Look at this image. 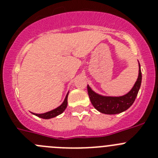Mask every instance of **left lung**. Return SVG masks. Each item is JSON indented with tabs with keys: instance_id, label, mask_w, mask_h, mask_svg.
Returning a JSON list of instances; mask_svg holds the SVG:
<instances>
[{
	"instance_id": "1",
	"label": "left lung",
	"mask_w": 158,
	"mask_h": 158,
	"mask_svg": "<svg viewBox=\"0 0 158 158\" xmlns=\"http://www.w3.org/2000/svg\"><path fill=\"white\" fill-rule=\"evenodd\" d=\"M139 77L131 91L121 96H106L95 93L89 85L88 93L92 104L97 111L107 115H115L126 111L135 102L142 83V72L139 64Z\"/></svg>"
}]
</instances>
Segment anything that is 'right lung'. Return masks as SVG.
I'll use <instances>...</instances> for the list:
<instances>
[{
    "label": "right lung",
    "mask_w": 158,
    "mask_h": 158,
    "mask_svg": "<svg viewBox=\"0 0 158 158\" xmlns=\"http://www.w3.org/2000/svg\"><path fill=\"white\" fill-rule=\"evenodd\" d=\"M68 94H69V93H67L66 96H65V100H64L63 103H62L59 107L55 108V109L51 110V111H47V112H45V113H42V114H36V113H32V114H34L35 115L40 117V118H45V119H48V118H54V117L58 116V115H59L60 114H62V113L65 111V108H66L67 104H68V102H67Z\"/></svg>",
    "instance_id": "right-lung-1"
}]
</instances>
